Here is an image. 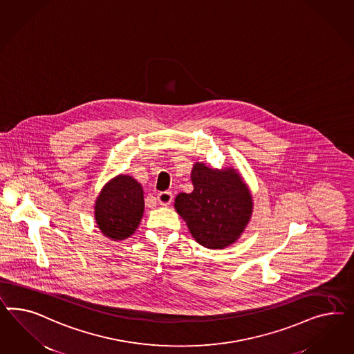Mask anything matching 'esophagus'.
I'll use <instances>...</instances> for the list:
<instances>
[{"label": "esophagus", "instance_id": "esophagus-1", "mask_svg": "<svg viewBox=\"0 0 354 354\" xmlns=\"http://www.w3.org/2000/svg\"><path fill=\"white\" fill-rule=\"evenodd\" d=\"M172 198H174V196H172L171 192H160L157 194V200H158V203L162 206H169V205L171 204Z\"/></svg>", "mask_w": 354, "mask_h": 354}]
</instances>
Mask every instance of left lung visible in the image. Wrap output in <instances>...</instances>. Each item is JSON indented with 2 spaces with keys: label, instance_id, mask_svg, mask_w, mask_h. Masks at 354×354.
<instances>
[{
  "label": "left lung",
  "instance_id": "8db88e82",
  "mask_svg": "<svg viewBox=\"0 0 354 354\" xmlns=\"http://www.w3.org/2000/svg\"><path fill=\"white\" fill-rule=\"evenodd\" d=\"M193 191L179 193L175 209L188 225L193 239L209 249L234 244L247 227L253 200L247 184L235 169H212L193 165Z\"/></svg>",
  "mask_w": 354,
  "mask_h": 354
}]
</instances>
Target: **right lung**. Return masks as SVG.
I'll list each match as a JSON object with an SVG mask.
<instances>
[{
  "instance_id": "right-lung-1",
  "label": "right lung",
  "mask_w": 354,
  "mask_h": 354,
  "mask_svg": "<svg viewBox=\"0 0 354 354\" xmlns=\"http://www.w3.org/2000/svg\"><path fill=\"white\" fill-rule=\"evenodd\" d=\"M142 213V187L129 175H118L107 182L95 204L97 225L111 240H123L132 235Z\"/></svg>"
}]
</instances>
